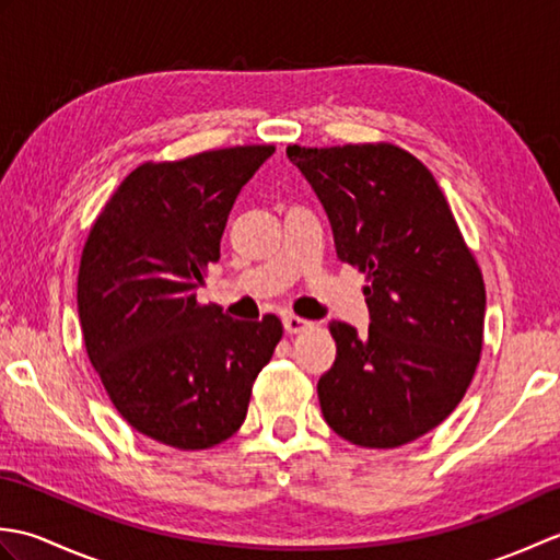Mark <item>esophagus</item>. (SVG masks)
<instances>
[{"label":"esophagus","instance_id":"1","mask_svg":"<svg viewBox=\"0 0 560 560\" xmlns=\"http://www.w3.org/2000/svg\"><path fill=\"white\" fill-rule=\"evenodd\" d=\"M311 327V323L307 319L299 317V315H283V329L289 331V335H299V331Z\"/></svg>","mask_w":560,"mask_h":560}]
</instances>
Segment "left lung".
Wrapping results in <instances>:
<instances>
[{"label":"left lung","mask_w":560,"mask_h":560,"mask_svg":"<svg viewBox=\"0 0 560 560\" xmlns=\"http://www.w3.org/2000/svg\"><path fill=\"white\" fill-rule=\"evenodd\" d=\"M323 205L337 257L365 273L368 331L331 323L335 365L317 397L331 431L361 447H399L462 401L481 341L486 289L443 189L392 144L289 147Z\"/></svg>","instance_id":"8db88e82"}]
</instances>
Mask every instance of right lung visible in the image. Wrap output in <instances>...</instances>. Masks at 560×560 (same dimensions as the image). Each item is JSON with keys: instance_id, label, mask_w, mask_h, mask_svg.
<instances>
[{"instance_id": "1", "label": "right lung", "mask_w": 560, "mask_h": 560, "mask_svg": "<svg viewBox=\"0 0 560 560\" xmlns=\"http://www.w3.org/2000/svg\"><path fill=\"white\" fill-rule=\"evenodd\" d=\"M271 153L233 147L139 165L83 245L77 305L89 359L122 419L163 445L231 438L283 335L277 315L243 323L197 299L235 197Z\"/></svg>"}]
</instances>
